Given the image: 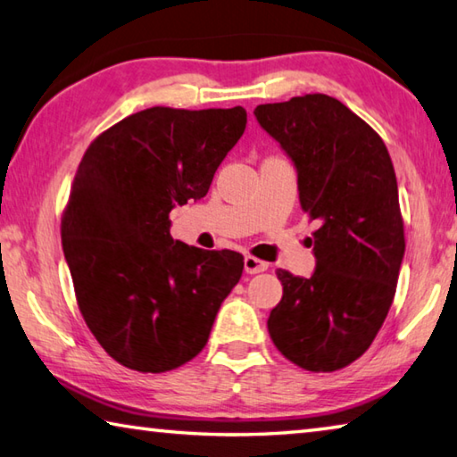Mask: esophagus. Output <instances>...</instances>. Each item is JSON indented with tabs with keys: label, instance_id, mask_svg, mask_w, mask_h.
Wrapping results in <instances>:
<instances>
[{
	"label": "esophagus",
	"instance_id": "esophagus-1",
	"mask_svg": "<svg viewBox=\"0 0 457 457\" xmlns=\"http://www.w3.org/2000/svg\"><path fill=\"white\" fill-rule=\"evenodd\" d=\"M269 269V262L261 261L257 257H251V254H246L245 257V270L249 275H257V273H265V270Z\"/></svg>",
	"mask_w": 457,
	"mask_h": 457
}]
</instances>
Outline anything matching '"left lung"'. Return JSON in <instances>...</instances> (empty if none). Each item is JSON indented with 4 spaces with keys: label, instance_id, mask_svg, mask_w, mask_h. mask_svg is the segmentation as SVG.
<instances>
[{
    "label": "left lung",
    "instance_id": "1",
    "mask_svg": "<svg viewBox=\"0 0 457 457\" xmlns=\"http://www.w3.org/2000/svg\"><path fill=\"white\" fill-rule=\"evenodd\" d=\"M254 118L291 158L303 212L319 222L313 275L277 269L283 299L269 335L303 370H341L370 349L394 303L405 253L394 164L378 132L331 96L261 104Z\"/></svg>",
    "mask_w": 457,
    "mask_h": 457
}]
</instances>
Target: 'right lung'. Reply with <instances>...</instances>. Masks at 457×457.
Here are the masks:
<instances>
[{"mask_svg": "<svg viewBox=\"0 0 457 457\" xmlns=\"http://www.w3.org/2000/svg\"><path fill=\"white\" fill-rule=\"evenodd\" d=\"M246 128V110L154 106L108 128L86 150L62 219L79 311L110 357L162 373L206 345L243 254L170 237L176 204L200 200Z\"/></svg>", "mask_w": 457, "mask_h": 457, "instance_id": "add662e5", "label": "right lung"}]
</instances>
